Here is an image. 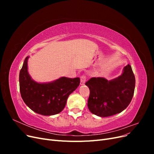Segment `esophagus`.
<instances>
[{"instance_id": "34e87169", "label": "esophagus", "mask_w": 154, "mask_h": 154, "mask_svg": "<svg viewBox=\"0 0 154 154\" xmlns=\"http://www.w3.org/2000/svg\"><path fill=\"white\" fill-rule=\"evenodd\" d=\"M86 82V77L85 76H82L80 78V85H83L85 84V83Z\"/></svg>"}]
</instances>
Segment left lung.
Masks as SVG:
<instances>
[{
	"instance_id": "left-lung-1",
	"label": "left lung",
	"mask_w": 154,
	"mask_h": 154,
	"mask_svg": "<svg viewBox=\"0 0 154 154\" xmlns=\"http://www.w3.org/2000/svg\"><path fill=\"white\" fill-rule=\"evenodd\" d=\"M135 84V76L129 64L124 67L120 76L112 80L101 77L91 78L85 83L90 90L88 110L100 117L122 112L132 99Z\"/></svg>"
}]
</instances>
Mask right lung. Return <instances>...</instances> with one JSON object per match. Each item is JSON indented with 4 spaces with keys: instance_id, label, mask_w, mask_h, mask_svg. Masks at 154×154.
<instances>
[{
    "instance_id": "obj_1",
    "label": "right lung",
    "mask_w": 154,
    "mask_h": 154,
    "mask_svg": "<svg viewBox=\"0 0 154 154\" xmlns=\"http://www.w3.org/2000/svg\"><path fill=\"white\" fill-rule=\"evenodd\" d=\"M27 57L19 74L20 91L26 105L35 112L44 116L57 114L66 106L69 96L80 85V78L60 77L54 81L39 83L28 72Z\"/></svg>"
}]
</instances>
